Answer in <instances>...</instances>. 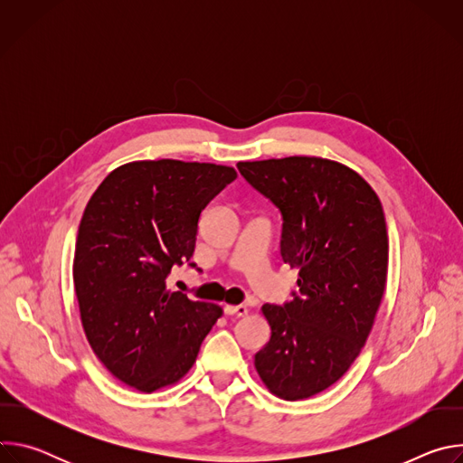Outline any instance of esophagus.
I'll list each match as a JSON object with an SVG mask.
<instances>
[{
  "mask_svg": "<svg viewBox=\"0 0 463 463\" xmlns=\"http://www.w3.org/2000/svg\"><path fill=\"white\" fill-rule=\"evenodd\" d=\"M223 311H225V315H229V317H245L249 309H247V306L238 304V306H225Z\"/></svg>",
  "mask_w": 463,
  "mask_h": 463,
  "instance_id": "1",
  "label": "esophagus"
}]
</instances>
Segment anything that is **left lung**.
<instances>
[{
    "mask_svg": "<svg viewBox=\"0 0 463 463\" xmlns=\"http://www.w3.org/2000/svg\"><path fill=\"white\" fill-rule=\"evenodd\" d=\"M280 211L284 263L298 269L293 298L263 304L271 339L254 355L266 386L297 402L337 383L364 346L388 268L377 194L352 168L320 157L238 163Z\"/></svg>",
    "mask_w": 463,
    "mask_h": 463,
    "instance_id": "1",
    "label": "left lung"
}]
</instances>
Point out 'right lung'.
Wrapping results in <instances>:
<instances>
[{
	"label": "right lung",
	"mask_w": 463,
	"mask_h": 463,
	"mask_svg": "<svg viewBox=\"0 0 463 463\" xmlns=\"http://www.w3.org/2000/svg\"><path fill=\"white\" fill-rule=\"evenodd\" d=\"M234 179L222 165L137 161L91 195L77 236L75 291L95 355L124 384L154 392L177 383L222 317L216 304L168 291L166 279L190 261L202 211Z\"/></svg>",
	"instance_id": "obj_1"
}]
</instances>
